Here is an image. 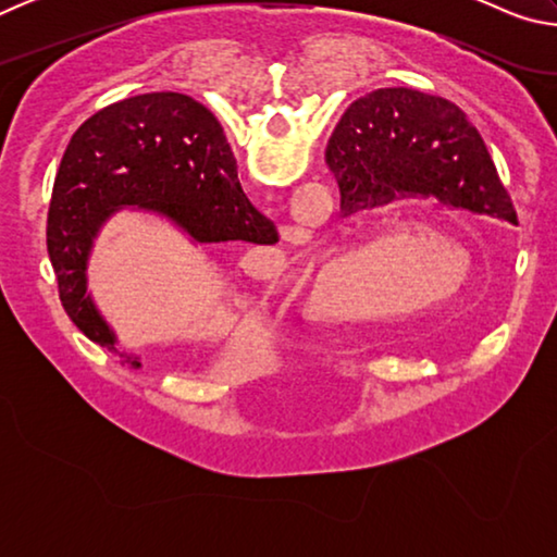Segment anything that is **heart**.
<instances>
[{
  "label": "heart",
  "mask_w": 557,
  "mask_h": 557,
  "mask_svg": "<svg viewBox=\"0 0 557 557\" xmlns=\"http://www.w3.org/2000/svg\"><path fill=\"white\" fill-rule=\"evenodd\" d=\"M418 271L437 298L414 288L409 272ZM322 272L329 285L361 282L369 289L358 314L363 317H405L422 312L457 297L469 280V258L428 223L393 221L381 228L361 233L342 252L324 262Z\"/></svg>",
  "instance_id": "obj_1"
}]
</instances>
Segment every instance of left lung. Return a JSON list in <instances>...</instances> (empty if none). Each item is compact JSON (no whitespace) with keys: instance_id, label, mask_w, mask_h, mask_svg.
I'll return each mask as SVG.
<instances>
[{"instance_id":"obj_1","label":"left lung","mask_w":557,"mask_h":557,"mask_svg":"<svg viewBox=\"0 0 557 557\" xmlns=\"http://www.w3.org/2000/svg\"><path fill=\"white\" fill-rule=\"evenodd\" d=\"M342 209L435 196L449 209L516 223L513 203L476 127L455 102L412 88H379L348 106L326 145Z\"/></svg>"}]
</instances>
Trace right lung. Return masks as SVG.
Wrapping results in <instances>:
<instances>
[{"label":"right lung","mask_w":557,"mask_h":557,"mask_svg":"<svg viewBox=\"0 0 557 557\" xmlns=\"http://www.w3.org/2000/svg\"><path fill=\"white\" fill-rule=\"evenodd\" d=\"M162 215L191 243H277L248 201L221 122L182 92H145L98 110L75 129L55 174L46 245L71 322L117 354V336L88 292L92 245L112 215ZM139 369V358L120 354Z\"/></svg>","instance_id":"right-lung-1"}]
</instances>
